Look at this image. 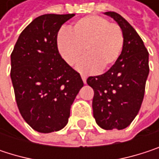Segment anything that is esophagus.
<instances>
[{"label":"esophagus","instance_id":"34e87169","mask_svg":"<svg viewBox=\"0 0 159 159\" xmlns=\"http://www.w3.org/2000/svg\"><path fill=\"white\" fill-rule=\"evenodd\" d=\"M81 77H82V79H83V82L85 84V83H86V75H81Z\"/></svg>","mask_w":159,"mask_h":159}]
</instances>
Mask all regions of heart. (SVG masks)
I'll use <instances>...</instances> for the list:
<instances>
[{
    "mask_svg": "<svg viewBox=\"0 0 159 159\" xmlns=\"http://www.w3.org/2000/svg\"><path fill=\"white\" fill-rule=\"evenodd\" d=\"M123 40V32L118 24L96 15L80 18L70 31L61 30L57 36L59 51L71 66L79 61L85 49L87 57L78 65L82 72L109 69L120 57Z\"/></svg>",
    "mask_w": 159,
    "mask_h": 159,
    "instance_id": "heart-1",
    "label": "heart"
}]
</instances>
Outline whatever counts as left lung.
I'll list each match as a JSON object with an SVG mask.
<instances>
[{
  "label": "left lung",
  "instance_id": "1",
  "mask_svg": "<svg viewBox=\"0 0 159 159\" xmlns=\"http://www.w3.org/2000/svg\"><path fill=\"white\" fill-rule=\"evenodd\" d=\"M123 32V47L116 62L105 74L89 76L94 90L93 115L99 127L122 130L129 126L141 108L149 74L148 51L135 29L115 12H106Z\"/></svg>",
  "mask_w": 159,
  "mask_h": 159
}]
</instances>
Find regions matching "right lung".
Segmentation results:
<instances>
[{
    "label": "right lung",
    "mask_w": 159,
    "mask_h": 159,
    "mask_svg": "<svg viewBox=\"0 0 159 159\" xmlns=\"http://www.w3.org/2000/svg\"><path fill=\"white\" fill-rule=\"evenodd\" d=\"M75 16L37 17L22 31L11 54L17 107L24 120L39 133L57 132L67 124L71 106L84 85L57 45L61 26Z\"/></svg>",
    "instance_id": "add662e5"
}]
</instances>
